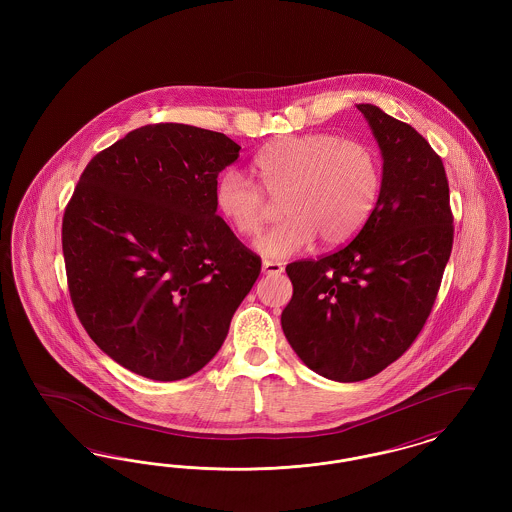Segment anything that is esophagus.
Listing matches in <instances>:
<instances>
[{
    "label": "esophagus",
    "mask_w": 512,
    "mask_h": 512,
    "mask_svg": "<svg viewBox=\"0 0 512 512\" xmlns=\"http://www.w3.org/2000/svg\"><path fill=\"white\" fill-rule=\"evenodd\" d=\"M263 272H265V274H280V272H284V267H282V263L265 261V263H263Z\"/></svg>",
    "instance_id": "34e87169"
}]
</instances>
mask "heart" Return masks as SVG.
Segmentation results:
<instances>
[{"mask_svg":"<svg viewBox=\"0 0 512 512\" xmlns=\"http://www.w3.org/2000/svg\"><path fill=\"white\" fill-rule=\"evenodd\" d=\"M253 167L261 187L272 201H282L286 215L257 242L267 259L295 255L317 236L324 245L345 244L365 226L382 186L376 151L328 132L282 136L255 157ZM262 191L238 171L217 180V209L240 236H257L272 213Z\"/></svg>","mask_w":512,"mask_h":512,"instance_id":"obj_1","label":"heart"}]
</instances>
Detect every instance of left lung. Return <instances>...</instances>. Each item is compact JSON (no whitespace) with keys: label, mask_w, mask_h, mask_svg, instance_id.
<instances>
[{"label":"left lung","mask_w":512,"mask_h":512,"mask_svg":"<svg viewBox=\"0 0 512 512\" xmlns=\"http://www.w3.org/2000/svg\"><path fill=\"white\" fill-rule=\"evenodd\" d=\"M382 151L378 203L351 244L286 267L282 330L320 376L361 382L397 361L438 297L453 247L441 157L411 124L359 103Z\"/></svg>","instance_id":"left-lung-1"}]
</instances>
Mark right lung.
Here are the masks:
<instances>
[{"label": "right lung", "mask_w": 512, "mask_h": 512, "mask_svg": "<svg viewBox=\"0 0 512 512\" xmlns=\"http://www.w3.org/2000/svg\"><path fill=\"white\" fill-rule=\"evenodd\" d=\"M228 136L147 124L99 151L63 215L74 311L119 365L159 382L207 365L261 272L217 215L219 172L240 157Z\"/></svg>", "instance_id": "add662e5"}]
</instances>
